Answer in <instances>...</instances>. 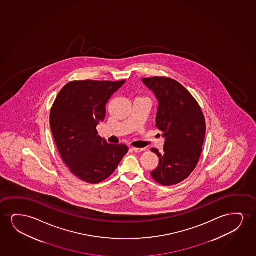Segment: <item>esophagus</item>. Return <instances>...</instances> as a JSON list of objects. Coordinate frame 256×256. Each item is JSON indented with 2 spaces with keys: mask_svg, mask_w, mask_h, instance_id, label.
Instances as JSON below:
<instances>
[{
  "mask_svg": "<svg viewBox=\"0 0 256 256\" xmlns=\"http://www.w3.org/2000/svg\"><path fill=\"white\" fill-rule=\"evenodd\" d=\"M130 150L134 151V152H136V153H139V152L144 150V148H131Z\"/></svg>",
  "mask_w": 256,
  "mask_h": 256,
  "instance_id": "34e87169",
  "label": "esophagus"
}]
</instances>
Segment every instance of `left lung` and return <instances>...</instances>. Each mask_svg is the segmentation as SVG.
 Returning <instances> with one entry per match:
<instances>
[{
	"mask_svg": "<svg viewBox=\"0 0 256 256\" xmlns=\"http://www.w3.org/2000/svg\"><path fill=\"white\" fill-rule=\"evenodd\" d=\"M158 100L156 125L164 132V151L151 148L159 164L151 172L162 186H174L187 178L196 168L202 152L206 120L192 95L170 78L142 80Z\"/></svg>",
	"mask_w": 256,
	"mask_h": 256,
	"instance_id": "left-lung-1",
	"label": "left lung"
}]
</instances>
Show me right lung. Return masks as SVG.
Returning <instances> with one entry per match:
<instances>
[{"instance_id": "obj_1", "label": "right lung", "mask_w": 256, "mask_h": 256, "mask_svg": "<svg viewBox=\"0 0 256 256\" xmlns=\"http://www.w3.org/2000/svg\"><path fill=\"white\" fill-rule=\"evenodd\" d=\"M126 81H72L60 92L50 123L58 150L70 172L98 184L116 170L128 153L125 144H108L96 126L106 117V105Z\"/></svg>"}]
</instances>
